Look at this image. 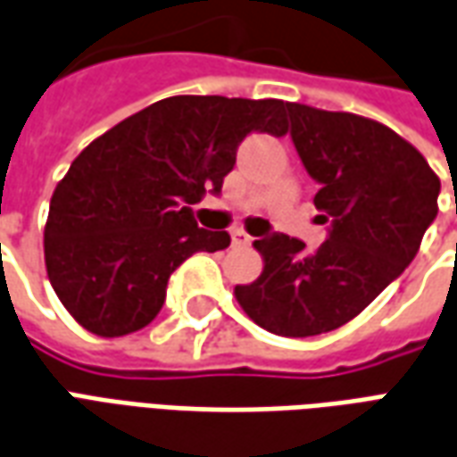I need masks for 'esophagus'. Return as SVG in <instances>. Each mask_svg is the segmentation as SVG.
<instances>
[{
  "label": "esophagus",
  "mask_w": 457,
  "mask_h": 457,
  "mask_svg": "<svg viewBox=\"0 0 457 457\" xmlns=\"http://www.w3.org/2000/svg\"><path fill=\"white\" fill-rule=\"evenodd\" d=\"M232 245H235V247H249V245H252V237H249L245 229H232Z\"/></svg>",
  "instance_id": "34e87169"
}]
</instances>
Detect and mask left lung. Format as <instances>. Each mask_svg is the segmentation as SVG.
<instances>
[{"mask_svg":"<svg viewBox=\"0 0 457 457\" xmlns=\"http://www.w3.org/2000/svg\"><path fill=\"white\" fill-rule=\"evenodd\" d=\"M287 110L298 156L320 183L313 203L328 237L316 252L281 232L257 239L264 269L235 296L269 333L308 337L353 320L411 264L438 215L441 180L379 121L298 103Z\"/></svg>","mask_w":457,"mask_h":457,"instance_id":"left-lung-1","label":"left lung"}]
</instances>
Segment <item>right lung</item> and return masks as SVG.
I'll return each instance as SVG.
<instances>
[{"mask_svg": "<svg viewBox=\"0 0 457 457\" xmlns=\"http://www.w3.org/2000/svg\"><path fill=\"white\" fill-rule=\"evenodd\" d=\"M287 103L176 95L85 146L55 186L44 232L46 271L68 313L95 336L149 326L170 274L195 252L229 245L190 205L218 195L252 131L287 134Z\"/></svg>", "mask_w": 457, "mask_h": 457, "instance_id": "right-lung-1", "label": "right lung"}]
</instances>
